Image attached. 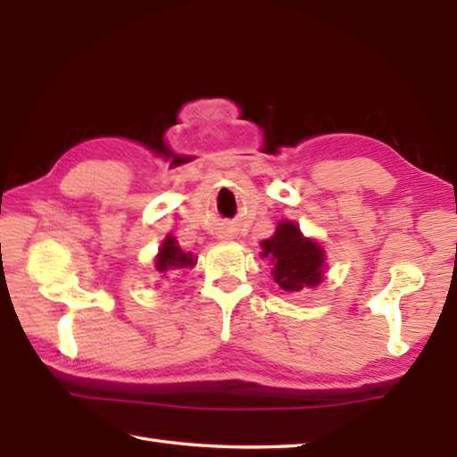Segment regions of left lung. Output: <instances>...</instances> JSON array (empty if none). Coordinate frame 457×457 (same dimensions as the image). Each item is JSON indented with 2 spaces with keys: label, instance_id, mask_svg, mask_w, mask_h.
<instances>
[{
  "label": "left lung",
  "instance_id": "left-lung-1",
  "mask_svg": "<svg viewBox=\"0 0 457 457\" xmlns=\"http://www.w3.org/2000/svg\"><path fill=\"white\" fill-rule=\"evenodd\" d=\"M259 255L269 259L273 280L287 293H303L324 280L328 267L324 247L316 239L303 236L293 220L277 223L275 234L261 241Z\"/></svg>",
  "mask_w": 457,
  "mask_h": 457
}]
</instances>
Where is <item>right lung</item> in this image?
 <instances>
[{"label":"right lung","instance_id":"right-lung-1","mask_svg":"<svg viewBox=\"0 0 457 457\" xmlns=\"http://www.w3.org/2000/svg\"><path fill=\"white\" fill-rule=\"evenodd\" d=\"M196 259L190 251L180 249L177 237L169 234L162 239V244L159 247V253L154 257V270L164 277L169 275L170 270H180V269H192L196 265Z\"/></svg>","mask_w":457,"mask_h":457}]
</instances>
